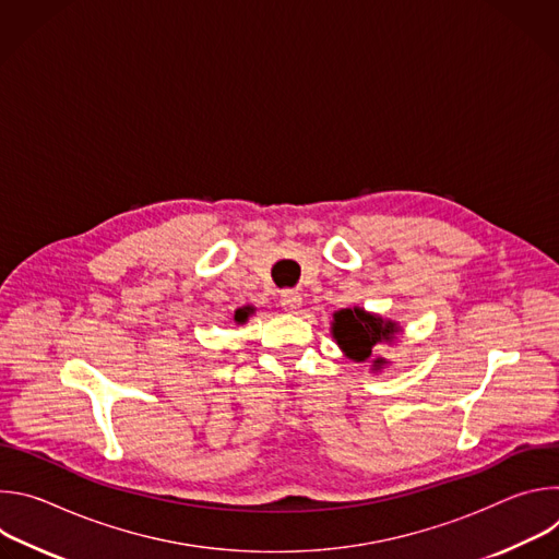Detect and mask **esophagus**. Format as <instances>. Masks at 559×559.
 Returning a JSON list of instances; mask_svg holds the SVG:
<instances>
[{
  "mask_svg": "<svg viewBox=\"0 0 559 559\" xmlns=\"http://www.w3.org/2000/svg\"><path fill=\"white\" fill-rule=\"evenodd\" d=\"M300 302H302V298H300V294H298L296 289H285V292H281V305H283V309L296 311V309L300 307Z\"/></svg>",
  "mask_w": 559,
  "mask_h": 559,
  "instance_id": "esophagus-1",
  "label": "esophagus"
}]
</instances>
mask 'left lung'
Returning <instances> with one entry per match:
<instances>
[{
  "instance_id": "1",
  "label": "left lung",
  "mask_w": 559,
  "mask_h": 559,
  "mask_svg": "<svg viewBox=\"0 0 559 559\" xmlns=\"http://www.w3.org/2000/svg\"><path fill=\"white\" fill-rule=\"evenodd\" d=\"M334 338L345 349V354L354 360H367L371 356V349L382 343H391L393 336L401 332L395 323L382 321L378 316L365 313L362 309H341L334 316ZM384 360H376V365H382Z\"/></svg>"
}]
</instances>
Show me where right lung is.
Returning <instances> with one entry per match:
<instances>
[{"instance_id":"add662e5","label":"right lung","mask_w":559,"mask_h":559,"mask_svg":"<svg viewBox=\"0 0 559 559\" xmlns=\"http://www.w3.org/2000/svg\"><path fill=\"white\" fill-rule=\"evenodd\" d=\"M250 311H252L250 307H246V309H238V311L234 313V321H236V323H246V321H248V313H250Z\"/></svg>"}]
</instances>
